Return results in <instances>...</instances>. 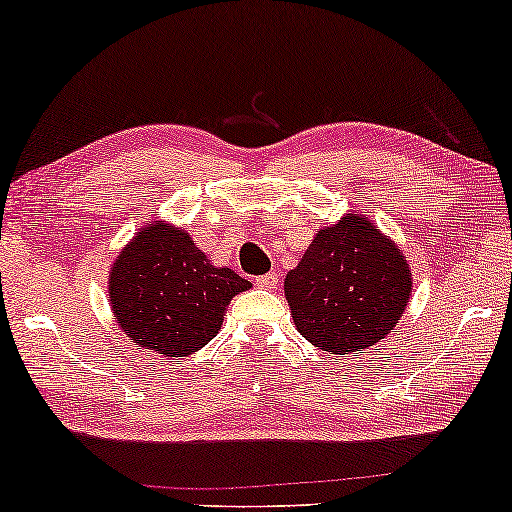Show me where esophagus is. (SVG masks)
<instances>
[{"instance_id":"esophagus-1","label":"esophagus","mask_w":512,"mask_h":512,"mask_svg":"<svg viewBox=\"0 0 512 512\" xmlns=\"http://www.w3.org/2000/svg\"><path fill=\"white\" fill-rule=\"evenodd\" d=\"M254 282H256V287H261V289H273L277 285V273L258 275Z\"/></svg>"}]
</instances>
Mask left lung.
Instances as JSON below:
<instances>
[{"instance_id": "obj_1", "label": "left lung", "mask_w": 512, "mask_h": 512, "mask_svg": "<svg viewBox=\"0 0 512 512\" xmlns=\"http://www.w3.org/2000/svg\"><path fill=\"white\" fill-rule=\"evenodd\" d=\"M410 289L401 246L358 213L323 227L285 277L296 330L339 356L387 337L406 311Z\"/></svg>"}]
</instances>
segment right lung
<instances>
[{"label": "right lung", "mask_w": 512, "mask_h": 512, "mask_svg": "<svg viewBox=\"0 0 512 512\" xmlns=\"http://www.w3.org/2000/svg\"><path fill=\"white\" fill-rule=\"evenodd\" d=\"M249 287L232 268L211 266L189 232L151 220L113 261L109 301L132 342L180 358L216 337L232 296Z\"/></svg>", "instance_id": "obj_1"}]
</instances>
